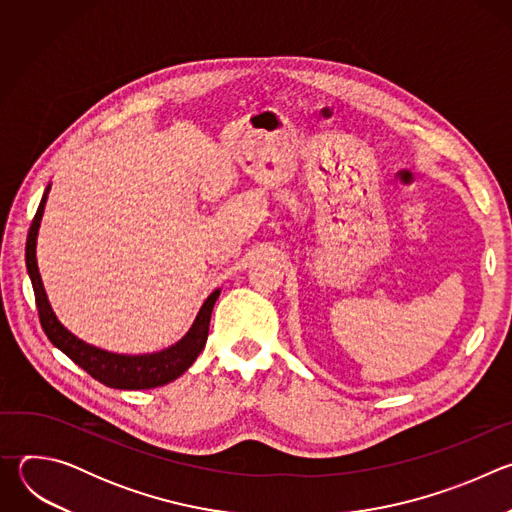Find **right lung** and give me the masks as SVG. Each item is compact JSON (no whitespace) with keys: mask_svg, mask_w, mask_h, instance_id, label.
Masks as SVG:
<instances>
[{"mask_svg":"<svg viewBox=\"0 0 512 512\" xmlns=\"http://www.w3.org/2000/svg\"><path fill=\"white\" fill-rule=\"evenodd\" d=\"M50 192V184L44 190V196L40 200V206L36 210V216L32 221L28 241H26V267L32 279L34 287V296H36V308L40 314V324L48 336V340L62 350L72 362L79 364L83 371H87L93 379L99 383L111 387V389H127V391H137V389H154L168 385L176 381L180 375H184L192 362L198 358L202 352L206 338H208V326H210V314L214 308V302L221 296V289H214L212 294L204 300L200 312L196 314L194 324L186 332L182 340L176 344L152 352V354H115L107 352L103 348H97L93 344H87L85 340L77 338L70 330H66L46 296V289L38 271V261H36V239H38V229L40 221L44 214L46 198Z\"/></svg>","mask_w":512,"mask_h":512,"instance_id":"right-lung-1","label":"right lung"}]
</instances>
